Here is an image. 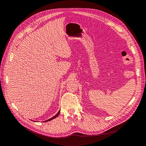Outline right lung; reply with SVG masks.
Returning a JSON list of instances; mask_svg holds the SVG:
<instances>
[{
	"instance_id": "1",
	"label": "right lung",
	"mask_w": 146,
	"mask_h": 146,
	"mask_svg": "<svg viewBox=\"0 0 146 146\" xmlns=\"http://www.w3.org/2000/svg\"><path fill=\"white\" fill-rule=\"evenodd\" d=\"M59 113H60V111L58 112V113H57V115H56L55 116H54V117H52V118H51L50 119H48V120H47V121H50V120H51V119H54V118H56V117H57V116L59 115Z\"/></svg>"
}]
</instances>
